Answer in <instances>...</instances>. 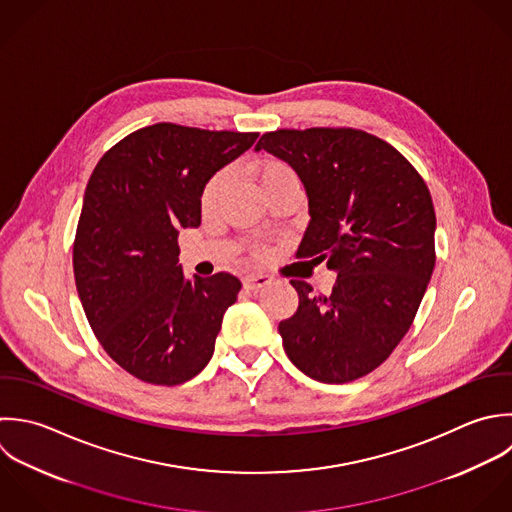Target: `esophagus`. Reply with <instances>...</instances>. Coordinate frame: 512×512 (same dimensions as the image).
Segmentation results:
<instances>
[{
    "label": "esophagus",
    "mask_w": 512,
    "mask_h": 512,
    "mask_svg": "<svg viewBox=\"0 0 512 512\" xmlns=\"http://www.w3.org/2000/svg\"><path fill=\"white\" fill-rule=\"evenodd\" d=\"M271 283V277L269 275H265V273H255V275H247V277H243V285L247 287V289H261V287H265V285H269Z\"/></svg>",
    "instance_id": "1"
}]
</instances>
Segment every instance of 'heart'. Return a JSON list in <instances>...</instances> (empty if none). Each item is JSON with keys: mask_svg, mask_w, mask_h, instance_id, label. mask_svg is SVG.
<instances>
[{"mask_svg": "<svg viewBox=\"0 0 512 512\" xmlns=\"http://www.w3.org/2000/svg\"><path fill=\"white\" fill-rule=\"evenodd\" d=\"M255 175H257V179H259V183H261L265 193H269L271 189H275V187H279L283 183L297 181L293 169L287 163L279 161V159H263V161H259L255 165ZM227 179H229V173L227 171H219V173H215L207 181V185L203 187V193H201L203 209H211L217 203L221 191L227 185Z\"/></svg>", "mask_w": 512, "mask_h": 512, "instance_id": "obj_1", "label": "heart"}]
</instances>
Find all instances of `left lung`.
Segmentation results:
<instances>
[{
  "label": "left lung",
  "instance_id": "8db88e82",
  "mask_svg": "<svg viewBox=\"0 0 512 512\" xmlns=\"http://www.w3.org/2000/svg\"><path fill=\"white\" fill-rule=\"evenodd\" d=\"M301 179L309 223L299 257L337 273L329 295L293 279L299 307L279 323L291 363L339 385L375 371L407 335L435 269L437 217L415 167L357 129L265 133L255 151Z\"/></svg>",
  "mask_w": 512,
  "mask_h": 512
}]
</instances>
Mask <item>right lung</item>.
Wrapping results in <instances>:
<instances>
[{
  "mask_svg": "<svg viewBox=\"0 0 512 512\" xmlns=\"http://www.w3.org/2000/svg\"><path fill=\"white\" fill-rule=\"evenodd\" d=\"M257 137L155 123L111 147L89 177L73 243L77 295L105 353L145 383H185L213 355L241 281L185 277L177 235L201 225L203 187Z\"/></svg>",
  "mask_w": 512,
  "mask_h": 512,
  "instance_id": "right-lung-1",
  "label": "right lung"
}]
</instances>
